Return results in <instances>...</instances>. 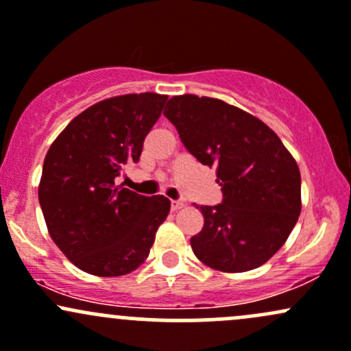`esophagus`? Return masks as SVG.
Masks as SVG:
<instances>
[{
  "label": "esophagus",
  "mask_w": 351,
  "mask_h": 351,
  "mask_svg": "<svg viewBox=\"0 0 351 351\" xmlns=\"http://www.w3.org/2000/svg\"><path fill=\"white\" fill-rule=\"evenodd\" d=\"M186 204L180 202V200H171V208L172 210H179V208H182Z\"/></svg>",
  "instance_id": "1"
}]
</instances>
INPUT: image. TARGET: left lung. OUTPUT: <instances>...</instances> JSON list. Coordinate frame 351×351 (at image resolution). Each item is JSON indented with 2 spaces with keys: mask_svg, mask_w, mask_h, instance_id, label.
I'll return each instance as SVG.
<instances>
[{
  "mask_svg": "<svg viewBox=\"0 0 351 351\" xmlns=\"http://www.w3.org/2000/svg\"><path fill=\"white\" fill-rule=\"evenodd\" d=\"M164 116L200 164L215 165L222 204L200 206L204 227L191 239L200 262L222 271L265 263L289 239L302 210L295 159L267 124L212 97L174 96Z\"/></svg>",
  "mask_w": 351,
  "mask_h": 351,
  "instance_id": "obj_1",
  "label": "left lung"
}]
</instances>
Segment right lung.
Wrapping results in <instances>:
<instances>
[{"instance_id":"obj_1","label":"right lung","mask_w":351,"mask_h":351,"mask_svg":"<svg viewBox=\"0 0 351 351\" xmlns=\"http://www.w3.org/2000/svg\"><path fill=\"white\" fill-rule=\"evenodd\" d=\"M165 101L167 96L156 93L101 101L74 117L51 144L39 206L51 239L77 269L119 277L147 258L171 200L139 195L114 180L125 165L139 162Z\"/></svg>"}]
</instances>
